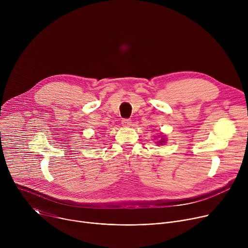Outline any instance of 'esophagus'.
Wrapping results in <instances>:
<instances>
[{
  "mask_svg": "<svg viewBox=\"0 0 248 248\" xmlns=\"http://www.w3.org/2000/svg\"><path fill=\"white\" fill-rule=\"evenodd\" d=\"M122 124L124 126H129L131 124V120H129V119H123L122 120Z\"/></svg>",
  "mask_w": 248,
  "mask_h": 248,
  "instance_id": "34e87169",
  "label": "esophagus"
}]
</instances>
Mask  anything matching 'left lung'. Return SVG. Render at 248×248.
Wrapping results in <instances>:
<instances>
[{
    "label": "left lung",
    "mask_w": 248,
    "mask_h": 248,
    "mask_svg": "<svg viewBox=\"0 0 248 248\" xmlns=\"http://www.w3.org/2000/svg\"><path fill=\"white\" fill-rule=\"evenodd\" d=\"M163 140H164V138H163ZM160 142H161V143H162V142H164V141H160Z\"/></svg>",
    "instance_id": "obj_1"
}]
</instances>
